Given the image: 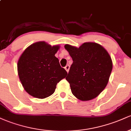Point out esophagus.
Segmentation results:
<instances>
[{
  "instance_id": "obj_1",
  "label": "esophagus",
  "mask_w": 131,
  "mask_h": 131,
  "mask_svg": "<svg viewBox=\"0 0 131 131\" xmlns=\"http://www.w3.org/2000/svg\"><path fill=\"white\" fill-rule=\"evenodd\" d=\"M64 69H65L66 71H67V72L69 71V70H70V66L68 65V64H67V66H66L65 67H64Z\"/></svg>"
}]
</instances>
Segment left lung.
<instances>
[{"mask_svg":"<svg viewBox=\"0 0 131 131\" xmlns=\"http://www.w3.org/2000/svg\"><path fill=\"white\" fill-rule=\"evenodd\" d=\"M73 59L66 79L76 98L88 101L95 98L108 82L112 60L104 48L95 42L84 43L79 48L66 44Z\"/></svg>","mask_w":131,"mask_h":131,"instance_id":"8db88e82","label":"left lung"}]
</instances>
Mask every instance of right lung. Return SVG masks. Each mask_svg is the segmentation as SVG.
I'll use <instances>...</instances> for the list:
<instances>
[{
  "label": "right lung",
  "mask_w": 131,
  "mask_h": 131,
  "mask_svg": "<svg viewBox=\"0 0 131 131\" xmlns=\"http://www.w3.org/2000/svg\"><path fill=\"white\" fill-rule=\"evenodd\" d=\"M60 47L37 42L23 52L18 61V73L23 86L32 97L45 99L53 94L57 84L66 77L55 56Z\"/></svg>",
  "instance_id": "right-lung-1"
}]
</instances>
